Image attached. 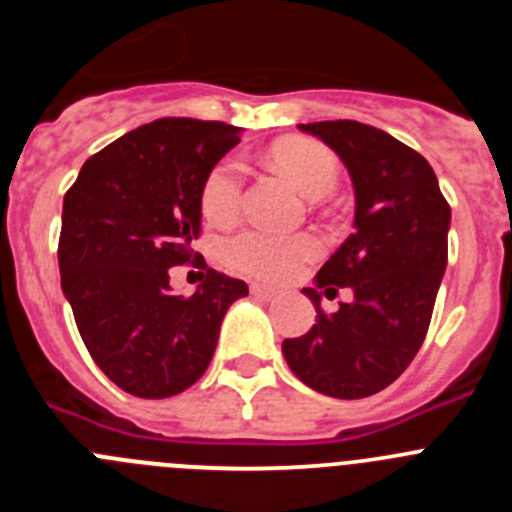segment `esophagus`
I'll return each instance as SVG.
<instances>
[{
  "label": "esophagus",
  "mask_w": 512,
  "mask_h": 512,
  "mask_svg": "<svg viewBox=\"0 0 512 512\" xmlns=\"http://www.w3.org/2000/svg\"><path fill=\"white\" fill-rule=\"evenodd\" d=\"M251 295L261 297V300H274L279 292L274 287H266V284H251Z\"/></svg>",
  "instance_id": "obj_1"
}]
</instances>
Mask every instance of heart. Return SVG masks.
I'll return each mask as SVG.
<instances>
[{
  "instance_id": "obj_1",
  "label": "heart",
  "mask_w": 512,
  "mask_h": 512,
  "mask_svg": "<svg viewBox=\"0 0 512 512\" xmlns=\"http://www.w3.org/2000/svg\"><path fill=\"white\" fill-rule=\"evenodd\" d=\"M271 161L307 194L323 197L333 192L341 174L338 156L318 140L292 138L282 140L271 148ZM246 187V164L241 156L220 158L210 171L200 192L202 215L210 223H230L243 202ZM225 266L251 279L264 282H284L305 269L320 253V241L310 233H274L264 228H246L225 238L223 246Z\"/></svg>"
}]
</instances>
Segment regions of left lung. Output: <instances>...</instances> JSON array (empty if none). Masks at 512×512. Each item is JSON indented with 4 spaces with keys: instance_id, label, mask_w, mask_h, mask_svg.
Segmentation results:
<instances>
[{
    "instance_id": "obj_1",
    "label": "left lung",
    "mask_w": 512,
    "mask_h": 512,
    "mask_svg": "<svg viewBox=\"0 0 512 512\" xmlns=\"http://www.w3.org/2000/svg\"><path fill=\"white\" fill-rule=\"evenodd\" d=\"M346 164L356 194L348 235L302 289L318 315L282 354L300 382L338 400L390 387L410 366L431 325L449 261L451 207L431 164L384 130L356 120L300 125ZM348 286L352 300L330 316L319 307Z\"/></svg>"
}]
</instances>
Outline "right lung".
Here are the masks:
<instances>
[{
	"instance_id": "add662e5",
	"label": "right lung",
	"mask_w": 512,
	"mask_h": 512,
	"mask_svg": "<svg viewBox=\"0 0 512 512\" xmlns=\"http://www.w3.org/2000/svg\"><path fill=\"white\" fill-rule=\"evenodd\" d=\"M241 128L161 117L87 158L63 197L58 266L81 341L120 390L161 400L192 387L215 354L220 323L246 282L193 258L207 171ZM193 258L206 282L174 296L171 265Z\"/></svg>"
}]
</instances>
